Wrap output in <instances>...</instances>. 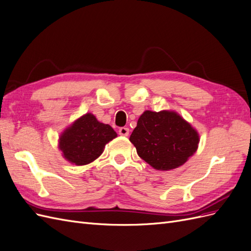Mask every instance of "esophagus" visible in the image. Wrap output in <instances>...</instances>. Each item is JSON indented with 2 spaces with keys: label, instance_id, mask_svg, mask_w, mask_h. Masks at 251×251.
Segmentation results:
<instances>
[{
  "label": "esophagus",
  "instance_id": "esophagus-1",
  "mask_svg": "<svg viewBox=\"0 0 251 251\" xmlns=\"http://www.w3.org/2000/svg\"><path fill=\"white\" fill-rule=\"evenodd\" d=\"M128 134H130V130H128V127H120L119 128V135L121 136H125V137H126V136H128Z\"/></svg>",
  "mask_w": 251,
  "mask_h": 251
}]
</instances>
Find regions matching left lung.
<instances>
[{
    "instance_id": "1",
    "label": "left lung",
    "mask_w": 251,
    "mask_h": 251,
    "mask_svg": "<svg viewBox=\"0 0 251 251\" xmlns=\"http://www.w3.org/2000/svg\"><path fill=\"white\" fill-rule=\"evenodd\" d=\"M138 156L157 171L183 165L198 150L200 136L177 112L144 111L130 136Z\"/></svg>"
}]
</instances>
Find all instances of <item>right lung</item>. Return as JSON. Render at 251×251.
<instances>
[{"mask_svg": "<svg viewBox=\"0 0 251 251\" xmlns=\"http://www.w3.org/2000/svg\"><path fill=\"white\" fill-rule=\"evenodd\" d=\"M117 137V133L109 125L98 121L91 113L67 126L59 135L58 149L68 162L86 165L100 157L105 144Z\"/></svg>", "mask_w": 251, "mask_h": 251, "instance_id": "add662e5", "label": "right lung"}]
</instances>
